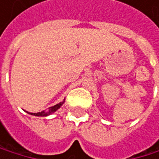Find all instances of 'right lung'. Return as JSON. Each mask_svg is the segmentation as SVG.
Listing matches in <instances>:
<instances>
[{
  "label": "right lung",
  "instance_id": "right-lung-1",
  "mask_svg": "<svg viewBox=\"0 0 159 159\" xmlns=\"http://www.w3.org/2000/svg\"><path fill=\"white\" fill-rule=\"evenodd\" d=\"M64 102H65V100H64V101H62V102H60V103H58V104H56L55 106H52V107L48 108V111H40V112H34V113H33V112H28V111H26V112H27V113H29V114H31V115H35V116H43V117H45V116H48V115L52 114L53 112H55L58 109H60V107L63 105Z\"/></svg>",
  "mask_w": 159,
  "mask_h": 159
}]
</instances>
